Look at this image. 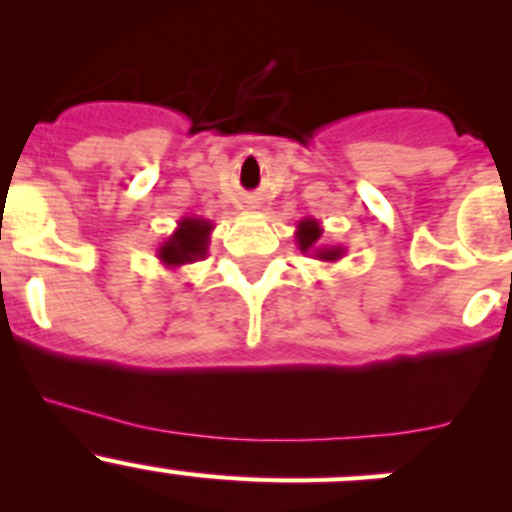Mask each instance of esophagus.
<instances>
[{
	"instance_id": "esophagus-1",
	"label": "esophagus",
	"mask_w": 512,
	"mask_h": 512,
	"mask_svg": "<svg viewBox=\"0 0 512 512\" xmlns=\"http://www.w3.org/2000/svg\"><path fill=\"white\" fill-rule=\"evenodd\" d=\"M252 208H257V205H252Z\"/></svg>"
}]
</instances>
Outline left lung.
Returning a JSON list of instances; mask_svg holds the SVG:
<instances>
[{"mask_svg":"<svg viewBox=\"0 0 512 512\" xmlns=\"http://www.w3.org/2000/svg\"><path fill=\"white\" fill-rule=\"evenodd\" d=\"M322 225L314 218H304L297 223V232H294V240H297V247L304 252V255L314 257L319 262H337L342 260L347 247L344 245H324L322 242Z\"/></svg>","mask_w":512,"mask_h":512,"instance_id":"1","label":"left lung"}]
</instances>
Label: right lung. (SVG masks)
Returning <instances> with one entry per match:
<instances>
[{"label": "right lung", "mask_w": 512, "mask_h": 512, "mask_svg": "<svg viewBox=\"0 0 512 512\" xmlns=\"http://www.w3.org/2000/svg\"><path fill=\"white\" fill-rule=\"evenodd\" d=\"M213 223L195 215H185L178 220V227L160 242L156 257L168 270H178L183 265L203 260L208 255L210 235H213Z\"/></svg>", "instance_id": "right-lung-1"}]
</instances>
